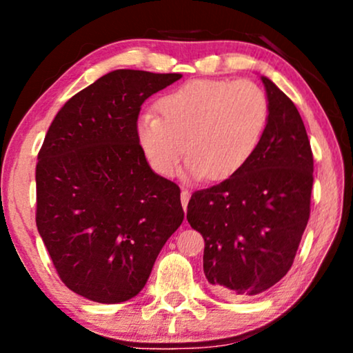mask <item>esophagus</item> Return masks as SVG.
Returning <instances> with one entry per match:
<instances>
[{
	"label": "esophagus",
	"instance_id": "1",
	"mask_svg": "<svg viewBox=\"0 0 353 353\" xmlns=\"http://www.w3.org/2000/svg\"><path fill=\"white\" fill-rule=\"evenodd\" d=\"M188 202H190V191H188L186 188H181V204H183V209H185V210L188 207Z\"/></svg>",
	"mask_w": 353,
	"mask_h": 353
}]
</instances>
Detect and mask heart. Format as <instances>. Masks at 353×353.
I'll return each mask as SVG.
<instances>
[{
    "instance_id": "obj_1",
    "label": "heart",
    "mask_w": 353,
    "mask_h": 353,
    "mask_svg": "<svg viewBox=\"0 0 353 353\" xmlns=\"http://www.w3.org/2000/svg\"><path fill=\"white\" fill-rule=\"evenodd\" d=\"M161 115L144 112L137 137L149 165L173 176L185 152L192 175L220 181L254 157L267 128L270 104L250 80H188L157 103Z\"/></svg>"
}]
</instances>
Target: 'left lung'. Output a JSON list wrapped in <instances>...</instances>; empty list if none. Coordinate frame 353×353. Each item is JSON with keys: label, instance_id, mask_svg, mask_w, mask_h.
<instances>
[{"label": "left lung", "instance_id": "1", "mask_svg": "<svg viewBox=\"0 0 353 353\" xmlns=\"http://www.w3.org/2000/svg\"><path fill=\"white\" fill-rule=\"evenodd\" d=\"M268 123L254 157L220 185L192 192L186 219L204 238V273L215 292L255 296L292 267L310 219L313 154L291 99L262 77Z\"/></svg>", "mask_w": 353, "mask_h": 353}]
</instances>
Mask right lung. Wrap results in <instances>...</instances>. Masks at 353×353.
Returning <instances> with one entry per match:
<instances>
[{
  "label": "right lung",
  "mask_w": 353,
  "mask_h": 353,
  "mask_svg": "<svg viewBox=\"0 0 353 353\" xmlns=\"http://www.w3.org/2000/svg\"><path fill=\"white\" fill-rule=\"evenodd\" d=\"M180 79L109 72L62 105L38 152V233L62 283L90 301L137 296L185 219L180 188L151 170L137 137L141 104Z\"/></svg>",
  "instance_id": "obj_1"
}]
</instances>
